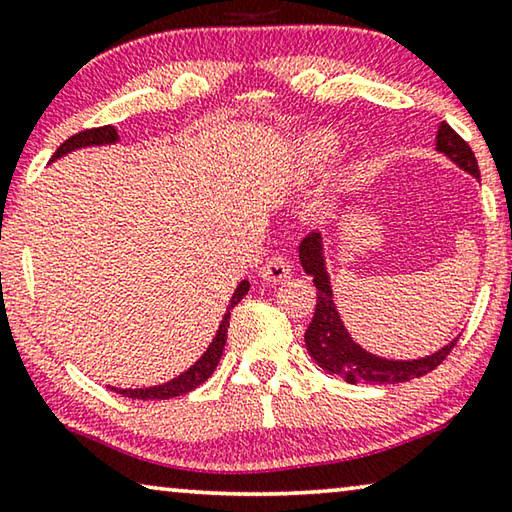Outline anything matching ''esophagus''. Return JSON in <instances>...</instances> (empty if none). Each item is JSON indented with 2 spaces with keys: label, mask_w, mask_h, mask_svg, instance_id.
Wrapping results in <instances>:
<instances>
[{
  "label": "esophagus",
  "mask_w": 512,
  "mask_h": 512,
  "mask_svg": "<svg viewBox=\"0 0 512 512\" xmlns=\"http://www.w3.org/2000/svg\"><path fill=\"white\" fill-rule=\"evenodd\" d=\"M259 275H262L266 282H285L287 278H291L289 259L282 257V255H275L271 259H266L262 269H259Z\"/></svg>",
  "instance_id": "34e87169"
}]
</instances>
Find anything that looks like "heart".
<instances>
[{"label": "heart", "instance_id": "heart-1", "mask_svg": "<svg viewBox=\"0 0 512 512\" xmlns=\"http://www.w3.org/2000/svg\"><path fill=\"white\" fill-rule=\"evenodd\" d=\"M337 150V141L335 136L330 134H310L305 136L303 141L298 145V159L300 166L305 170H314L319 168L323 161L330 159L332 154Z\"/></svg>", "mask_w": 512, "mask_h": 512}]
</instances>
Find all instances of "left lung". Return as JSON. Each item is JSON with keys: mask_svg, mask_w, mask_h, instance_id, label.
Returning <instances> with one entry per match:
<instances>
[{"mask_svg": "<svg viewBox=\"0 0 512 512\" xmlns=\"http://www.w3.org/2000/svg\"><path fill=\"white\" fill-rule=\"evenodd\" d=\"M437 150L446 154L453 164H458L476 180H481V170L474 157L472 148L451 129V125L442 123L437 129ZM300 264L307 275H312L316 285V307L312 323L305 330V346L310 351L321 369H326L332 376L344 378L346 383H371V385H396L408 383L412 378L426 376L433 369L440 367L446 355L453 351L458 337L451 344H446L440 351L419 360H385L378 355H371L358 346L348 335L335 303H332L330 278L326 273V262H323V243L319 232H310L300 241L298 246Z\"/></svg>", "mask_w": 512, "mask_h": 512, "instance_id": "1", "label": "left lung"}]
</instances>
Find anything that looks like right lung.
<instances>
[{"label":"right lung","mask_w":512,"mask_h":512,"mask_svg":"<svg viewBox=\"0 0 512 512\" xmlns=\"http://www.w3.org/2000/svg\"><path fill=\"white\" fill-rule=\"evenodd\" d=\"M118 141V132L116 127L111 125H104V127H93V129H84V132H79L75 136H70L68 141H63L59 145V150L54 152V159L63 157V154H68L77 148H86V145H107V143H116ZM250 289V282L243 280L241 285L234 291V296L230 298V305H227V312L223 316L221 326L216 330V337L214 342L209 344V348L205 351V355L193 364L189 371H184L182 376H177L170 380V383L164 385H154V387H145V389H118V387H111L113 392L127 396V399H139V401H161V399H173V396H182V394H189L191 389H196L198 385L205 383V380L212 376L214 369L218 367V360H221L223 355V348L227 342V328H230V312L234 305H239V300L248 294Z\"/></svg>","instance_id":"add662e5"}]
</instances>
